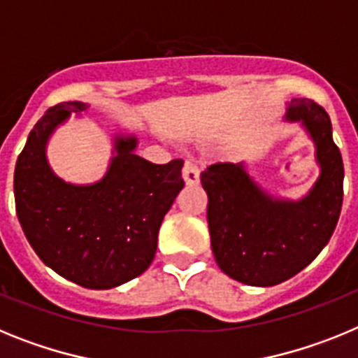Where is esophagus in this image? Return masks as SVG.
Returning a JSON list of instances; mask_svg holds the SVG:
<instances>
[{"label":"esophagus","mask_w":358,"mask_h":358,"mask_svg":"<svg viewBox=\"0 0 358 358\" xmlns=\"http://www.w3.org/2000/svg\"><path fill=\"white\" fill-rule=\"evenodd\" d=\"M199 177H201V173H199L197 166H195L194 163H185V166H182V179H185V185H197Z\"/></svg>","instance_id":"34e87169"}]
</instances>
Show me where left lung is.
Returning <instances> with one entry per match:
<instances>
[{
  "label": "left lung",
  "instance_id": "8db88e82",
  "mask_svg": "<svg viewBox=\"0 0 358 358\" xmlns=\"http://www.w3.org/2000/svg\"><path fill=\"white\" fill-rule=\"evenodd\" d=\"M285 120L299 123L315 147L319 177L301 199L262 188L245 163H217L201 173L215 262L243 285L273 287L296 276L324 249L343 208V157L328 113L292 98Z\"/></svg>",
  "mask_w": 358,
  "mask_h": 358
}]
</instances>
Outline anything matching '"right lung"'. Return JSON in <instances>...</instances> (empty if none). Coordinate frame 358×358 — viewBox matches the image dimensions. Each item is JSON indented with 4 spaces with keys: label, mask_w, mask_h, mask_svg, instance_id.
I'll return each instance as SVG.
<instances>
[{
    "label": "right lung",
    "mask_w": 358,
    "mask_h": 358,
    "mask_svg": "<svg viewBox=\"0 0 358 358\" xmlns=\"http://www.w3.org/2000/svg\"><path fill=\"white\" fill-rule=\"evenodd\" d=\"M90 103L64 102L44 113L28 134L14 172L19 224L44 265L93 290L140 276L154 260L157 233L182 189V161L154 164L136 156L138 138L116 134L102 179L73 185L46 157L53 132Z\"/></svg>",
    "instance_id": "right-lung-1"
}]
</instances>
